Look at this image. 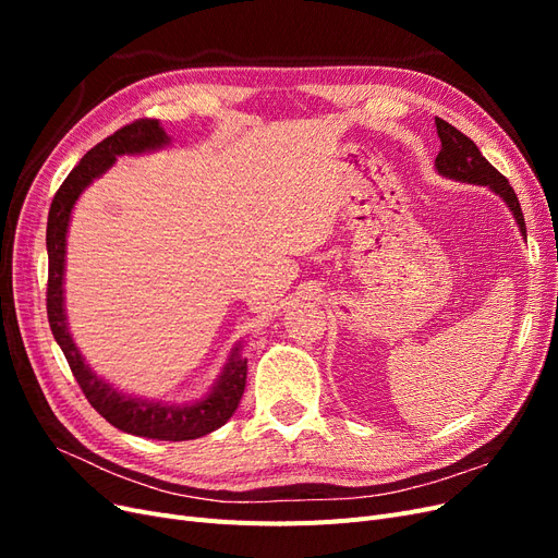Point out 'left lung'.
I'll list each match as a JSON object with an SVG mask.
<instances>
[{
	"mask_svg": "<svg viewBox=\"0 0 558 558\" xmlns=\"http://www.w3.org/2000/svg\"><path fill=\"white\" fill-rule=\"evenodd\" d=\"M435 128H437V137L442 142L440 154L435 158L437 172L456 181L488 185V189L508 202L521 232L526 234V221H523L521 205L517 199V193L512 191L510 181L482 156V150L475 146V142L465 137L461 130H456L453 125L442 121V118H435Z\"/></svg>",
	"mask_w": 558,
	"mask_h": 558,
	"instance_id": "8db88e82",
	"label": "left lung"
}]
</instances>
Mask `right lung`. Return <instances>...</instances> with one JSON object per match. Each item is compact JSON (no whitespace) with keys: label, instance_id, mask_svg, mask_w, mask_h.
<instances>
[{"label":"right lung","instance_id":"obj_1","mask_svg":"<svg viewBox=\"0 0 558 558\" xmlns=\"http://www.w3.org/2000/svg\"><path fill=\"white\" fill-rule=\"evenodd\" d=\"M167 144V134L156 118H140L130 125L116 130L111 137L93 146L81 162L74 167L62 181L53 202H50L48 226H46V248H48V283H46V312L48 324L53 330L56 342L60 344L66 363L86 393L88 402L102 414L111 426L132 435L154 437V440H195L221 428L226 421L238 410L246 386V361L238 356L234 349L230 363L226 365L221 379L214 386V391L191 408H170V404L144 402L137 398L121 396L107 381L99 379L93 369L81 359L74 347L70 330H66V316L62 305V277H64V238L70 226V214L76 197L86 185L107 172L113 165L116 156L123 154H142Z\"/></svg>","mask_w":558,"mask_h":558}]
</instances>
